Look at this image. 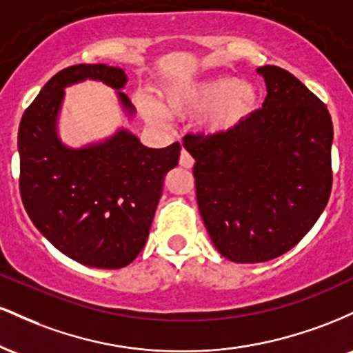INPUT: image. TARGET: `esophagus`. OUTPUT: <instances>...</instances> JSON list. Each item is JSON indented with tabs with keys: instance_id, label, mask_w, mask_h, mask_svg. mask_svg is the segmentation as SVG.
Returning <instances> with one entry per match:
<instances>
[{
	"instance_id": "1",
	"label": "esophagus",
	"mask_w": 353,
	"mask_h": 353,
	"mask_svg": "<svg viewBox=\"0 0 353 353\" xmlns=\"http://www.w3.org/2000/svg\"><path fill=\"white\" fill-rule=\"evenodd\" d=\"M179 164L182 165V168H185V169H190L194 165V159H192V157H190V154L188 151H184V149H182V151H181Z\"/></svg>"
}]
</instances>
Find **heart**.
I'll use <instances>...</instances> for the list:
<instances>
[{
  "label": "heart",
  "instance_id": "1",
  "mask_svg": "<svg viewBox=\"0 0 353 353\" xmlns=\"http://www.w3.org/2000/svg\"><path fill=\"white\" fill-rule=\"evenodd\" d=\"M257 88L242 83L234 76H222L197 84H171L163 91L164 108L171 114L192 116L212 111L209 116L210 132H228L244 123L259 108ZM145 116L156 123H165L168 114L159 104L143 101Z\"/></svg>",
  "mask_w": 353,
  "mask_h": 353
}]
</instances>
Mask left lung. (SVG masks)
Returning a JSON list of instances; mask_svg holds the SVG:
<instances>
[{
	"mask_svg": "<svg viewBox=\"0 0 353 353\" xmlns=\"http://www.w3.org/2000/svg\"><path fill=\"white\" fill-rule=\"evenodd\" d=\"M257 72L267 88L261 109L232 131L182 143L196 159L197 205L210 241L237 264L270 261L299 244L332 189L327 106L282 68Z\"/></svg>",
	"mask_w": 353,
	"mask_h": 353,
	"instance_id": "1",
	"label": "left lung"
}]
</instances>
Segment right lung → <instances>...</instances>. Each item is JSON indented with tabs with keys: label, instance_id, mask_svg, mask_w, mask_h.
<instances>
[{
	"label": "right lung",
	"instance_id": "add662e5",
	"mask_svg": "<svg viewBox=\"0 0 353 353\" xmlns=\"http://www.w3.org/2000/svg\"><path fill=\"white\" fill-rule=\"evenodd\" d=\"M99 81L116 91L129 121L136 108L123 89L124 70L76 64L44 84L18 131L19 190L36 229L59 252L88 267L121 269L143 250L164 177L179 163L181 144L145 148L129 129L71 148L59 137L64 89Z\"/></svg>",
	"mask_w": 353,
	"mask_h": 353
}]
</instances>
